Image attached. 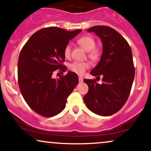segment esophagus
<instances>
[{
    "instance_id": "34e87169",
    "label": "esophagus",
    "mask_w": 151,
    "mask_h": 151,
    "mask_svg": "<svg viewBox=\"0 0 151 151\" xmlns=\"http://www.w3.org/2000/svg\"><path fill=\"white\" fill-rule=\"evenodd\" d=\"M79 82H82L83 81V78L81 76H79Z\"/></svg>"
}]
</instances>
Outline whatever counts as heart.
<instances>
[{
    "label": "heart",
    "instance_id": "obj_1",
    "mask_svg": "<svg viewBox=\"0 0 151 151\" xmlns=\"http://www.w3.org/2000/svg\"><path fill=\"white\" fill-rule=\"evenodd\" d=\"M78 44L81 47L84 48L88 52V57L93 61H96L99 60L100 56L99 51L95 49L96 42L92 37L90 36H83L77 40ZM64 55L66 58H70L71 56V46L67 45L64 49ZM89 63L87 62H74L69 65V68L74 73L82 75L87 69L89 68Z\"/></svg>",
    "mask_w": 151,
    "mask_h": 151
}]
</instances>
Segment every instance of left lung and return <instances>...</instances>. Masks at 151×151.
Masks as SVG:
<instances>
[{
    "label": "left lung",
    "mask_w": 151,
    "mask_h": 151,
    "mask_svg": "<svg viewBox=\"0 0 151 151\" xmlns=\"http://www.w3.org/2000/svg\"><path fill=\"white\" fill-rule=\"evenodd\" d=\"M87 30L94 32L103 45L100 61L90 72L96 79L101 76L103 82L84 79L89 91L84 101L94 114L111 116L124 106L131 92L135 76L132 51L124 37L111 27L97 25Z\"/></svg>",
    "instance_id": "8db88e82"
}]
</instances>
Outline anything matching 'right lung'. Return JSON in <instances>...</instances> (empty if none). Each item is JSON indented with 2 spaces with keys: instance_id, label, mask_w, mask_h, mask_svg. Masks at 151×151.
I'll list each match as a JSON object with an SVG mask.
<instances>
[{
  "instance_id": "add662e5",
  "label": "right lung",
  "mask_w": 151,
  "mask_h": 151,
  "mask_svg": "<svg viewBox=\"0 0 151 151\" xmlns=\"http://www.w3.org/2000/svg\"><path fill=\"white\" fill-rule=\"evenodd\" d=\"M81 30L67 31L50 27L37 31L22 48L18 58V79L24 99L34 111L52 117L65 108L67 99L79 82L78 76L69 71L66 75L53 79L59 70H67L65 47Z\"/></svg>"
}]
</instances>
